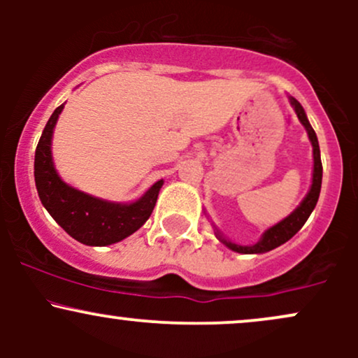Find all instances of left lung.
<instances>
[{
	"instance_id": "left-lung-1",
	"label": "left lung",
	"mask_w": 358,
	"mask_h": 358,
	"mask_svg": "<svg viewBox=\"0 0 358 358\" xmlns=\"http://www.w3.org/2000/svg\"><path fill=\"white\" fill-rule=\"evenodd\" d=\"M287 101H289L291 108L294 109L296 116L299 119L303 126H305L308 138H310L311 146H313V176H311V187L308 190L306 196L301 200V203L294 208L289 215L285 217L282 220H279L278 224H274L273 227L266 229L262 232L261 239H259L256 244H250V245H241L236 244V242L229 241L227 237L222 234L217 225L212 222V227L213 232H215L217 239H219L225 248H229L234 252H239V254H264L269 252V250L279 248L281 244H285L291 239V237L296 234L299 229L305 225V222L308 220V217L311 215L313 208L316 207V202H318V196H320V190H322V176H323V168H322V158H320V146H318V138H316L315 129L311 127L310 121H308L305 109L299 102L294 99V97L287 96ZM207 215V213H205Z\"/></svg>"
}]
</instances>
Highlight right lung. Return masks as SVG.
<instances>
[{"label":"right lung","mask_w":358,"mask_h":358,"mask_svg":"<svg viewBox=\"0 0 358 358\" xmlns=\"http://www.w3.org/2000/svg\"><path fill=\"white\" fill-rule=\"evenodd\" d=\"M64 106L53 110L35 151V185L40 202L53 220L80 244L96 248L116 244L150 219L163 180L151 185L138 200L127 203L99 199L65 183L52 156L53 129Z\"/></svg>","instance_id":"right-lung-1"}]
</instances>
